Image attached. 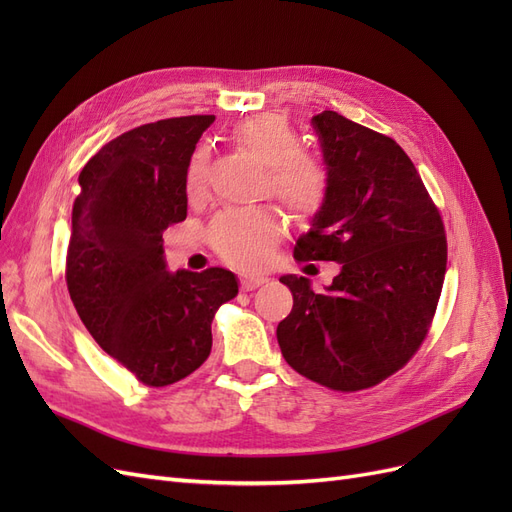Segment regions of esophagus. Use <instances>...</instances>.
Here are the masks:
<instances>
[{"mask_svg": "<svg viewBox=\"0 0 512 512\" xmlns=\"http://www.w3.org/2000/svg\"><path fill=\"white\" fill-rule=\"evenodd\" d=\"M269 277L267 275H258V273H243L241 275V288L243 290H254L262 284H267Z\"/></svg>", "mask_w": 512, "mask_h": 512, "instance_id": "1", "label": "esophagus"}]
</instances>
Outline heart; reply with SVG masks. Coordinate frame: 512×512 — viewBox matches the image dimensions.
<instances>
[{
  "instance_id": "heart-1",
  "label": "heart",
  "mask_w": 512,
  "mask_h": 512,
  "mask_svg": "<svg viewBox=\"0 0 512 512\" xmlns=\"http://www.w3.org/2000/svg\"><path fill=\"white\" fill-rule=\"evenodd\" d=\"M235 141L252 156L269 166V190L299 218L316 215L329 192L324 168L312 158L301 156V138L290 123L273 113L241 121L232 132ZM205 179V151L198 149L185 173V188L198 192ZM284 232L282 215L271 207L222 211L211 222L209 241L213 250L237 267L265 265L273 245Z\"/></svg>"
}]
</instances>
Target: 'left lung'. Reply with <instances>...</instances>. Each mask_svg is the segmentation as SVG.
I'll list each match as a JSON object with an SVG mask.
<instances>
[{"label":"left lung","mask_w":512,"mask_h":512,"mask_svg":"<svg viewBox=\"0 0 512 512\" xmlns=\"http://www.w3.org/2000/svg\"><path fill=\"white\" fill-rule=\"evenodd\" d=\"M329 192L297 260H333L322 294L282 275L292 312L277 324L286 363L333 391L369 389L423 344L442 292L446 237L412 160L393 138L335 111L312 117Z\"/></svg>","instance_id":"left-lung-1"}]
</instances>
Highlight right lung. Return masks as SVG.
<instances>
[{"instance_id": "obj_1", "label": "right lung", "mask_w": 512, "mask_h": 512, "mask_svg": "<svg viewBox=\"0 0 512 512\" xmlns=\"http://www.w3.org/2000/svg\"><path fill=\"white\" fill-rule=\"evenodd\" d=\"M213 115L145 123L106 143L79 175L66 258L70 299L98 346L147 386L190 376L211 352L232 271L170 273L164 230L188 215L185 173Z\"/></svg>"}]
</instances>
